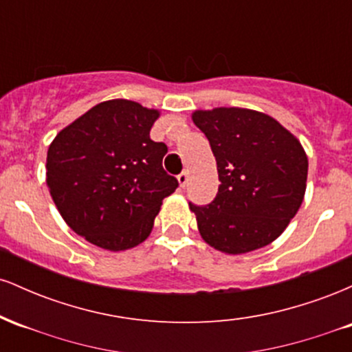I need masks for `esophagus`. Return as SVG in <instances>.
<instances>
[{"instance_id": "34e87169", "label": "esophagus", "mask_w": 352, "mask_h": 352, "mask_svg": "<svg viewBox=\"0 0 352 352\" xmlns=\"http://www.w3.org/2000/svg\"><path fill=\"white\" fill-rule=\"evenodd\" d=\"M177 180H179V184H180L182 188L187 187V184H188V172H182L180 175L177 177Z\"/></svg>"}]
</instances>
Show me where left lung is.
I'll return each mask as SVG.
<instances>
[{"label": "left lung", "mask_w": 352, "mask_h": 352, "mask_svg": "<svg viewBox=\"0 0 352 352\" xmlns=\"http://www.w3.org/2000/svg\"><path fill=\"white\" fill-rule=\"evenodd\" d=\"M192 120L207 135L220 180L212 204H188L201 238L227 254L270 245L305 199L308 157L300 140L252 109L195 111Z\"/></svg>", "instance_id": "obj_1"}]
</instances>
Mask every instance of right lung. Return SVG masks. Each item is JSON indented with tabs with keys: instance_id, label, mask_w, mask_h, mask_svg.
I'll return each instance as SVG.
<instances>
[{
	"instance_id": "right-lung-1",
	"label": "right lung",
	"mask_w": 352,
	"mask_h": 352,
	"mask_svg": "<svg viewBox=\"0 0 352 352\" xmlns=\"http://www.w3.org/2000/svg\"><path fill=\"white\" fill-rule=\"evenodd\" d=\"M155 109L112 99L64 127L47 148L46 184L60 217L89 243L122 252L151 235L165 197L179 182L164 170L153 142Z\"/></svg>"
}]
</instances>
